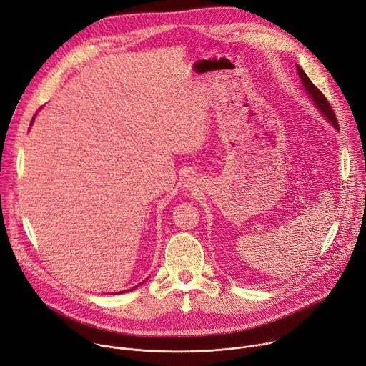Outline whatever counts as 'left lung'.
<instances>
[{
	"label": "left lung",
	"instance_id": "8db88e82",
	"mask_svg": "<svg viewBox=\"0 0 366 366\" xmlns=\"http://www.w3.org/2000/svg\"><path fill=\"white\" fill-rule=\"evenodd\" d=\"M297 71H298V75H300V78H301V81H302V84H304V88H305V91L308 92V95H310V98L315 101V104L317 106V109L329 119V122L335 126V129H337L339 130V123H337V119H336V114H335V112L332 110V106H330V102L327 101V98L325 97V94L311 82V79L307 76V74L297 65Z\"/></svg>",
	"mask_w": 366,
	"mask_h": 366
}]
</instances>
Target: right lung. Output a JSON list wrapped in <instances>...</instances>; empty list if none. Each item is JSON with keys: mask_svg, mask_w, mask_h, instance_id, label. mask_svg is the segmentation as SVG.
<instances>
[{"mask_svg": "<svg viewBox=\"0 0 366 366\" xmlns=\"http://www.w3.org/2000/svg\"><path fill=\"white\" fill-rule=\"evenodd\" d=\"M31 122H33V119H31ZM132 290H133V288H132ZM129 291H130V290H129ZM123 292H124V291H123Z\"/></svg>", "mask_w": 366, "mask_h": 366, "instance_id": "obj_1", "label": "right lung"}]
</instances>
